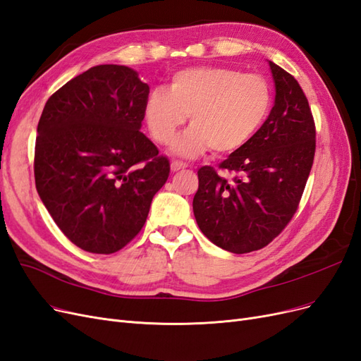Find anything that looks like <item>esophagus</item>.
<instances>
[{
  "instance_id": "1",
  "label": "esophagus",
  "mask_w": 361,
  "mask_h": 361,
  "mask_svg": "<svg viewBox=\"0 0 361 361\" xmlns=\"http://www.w3.org/2000/svg\"><path fill=\"white\" fill-rule=\"evenodd\" d=\"M171 171H179V170H183L187 169L188 166L185 162H180V161H171Z\"/></svg>"
}]
</instances>
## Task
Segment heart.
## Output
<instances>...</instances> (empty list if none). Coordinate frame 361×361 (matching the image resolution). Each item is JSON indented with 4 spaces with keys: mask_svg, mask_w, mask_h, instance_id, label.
<instances>
[{
    "mask_svg": "<svg viewBox=\"0 0 361 361\" xmlns=\"http://www.w3.org/2000/svg\"><path fill=\"white\" fill-rule=\"evenodd\" d=\"M269 108L271 90L264 76L206 66L174 73L167 92H152L145 118L157 143L170 146L190 116L191 128L174 145L179 157L194 158L207 149L231 155L256 137Z\"/></svg>",
    "mask_w": 361,
    "mask_h": 361,
    "instance_id": "1",
    "label": "heart"
}]
</instances>
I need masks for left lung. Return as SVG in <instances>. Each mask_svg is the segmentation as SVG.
<instances>
[{
    "label": "left lung",
    "mask_w": 361,
    "mask_h": 361,
    "mask_svg": "<svg viewBox=\"0 0 361 361\" xmlns=\"http://www.w3.org/2000/svg\"><path fill=\"white\" fill-rule=\"evenodd\" d=\"M274 106L256 137L220 162L223 178L199 169L192 211L211 243L236 255L267 247L298 209L316 150V128L298 81L269 61Z\"/></svg>",
    "instance_id": "obj_1"
}]
</instances>
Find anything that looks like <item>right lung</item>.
<instances>
[{"label":"right lung","instance_id":"obj_1","mask_svg":"<svg viewBox=\"0 0 361 361\" xmlns=\"http://www.w3.org/2000/svg\"><path fill=\"white\" fill-rule=\"evenodd\" d=\"M149 85L135 71L101 64L51 94L37 125L35 179L72 244L122 250L143 228L170 161L141 133Z\"/></svg>","mask_w":361,"mask_h":361}]
</instances>
